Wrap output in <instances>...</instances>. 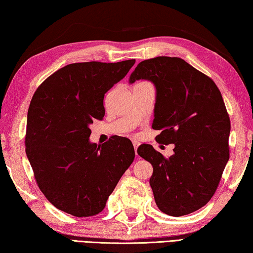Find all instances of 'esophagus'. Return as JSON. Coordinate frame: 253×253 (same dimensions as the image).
<instances>
[{
  "label": "esophagus",
  "mask_w": 253,
  "mask_h": 253,
  "mask_svg": "<svg viewBox=\"0 0 253 253\" xmlns=\"http://www.w3.org/2000/svg\"><path fill=\"white\" fill-rule=\"evenodd\" d=\"M139 142L138 141H133V147H134V151H135V156H138V154H136V149H138L139 147Z\"/></svg>",
  "instance_id": "1"
}]
</instances>
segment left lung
Masks as SVG:
<instances>
[{
	"instance_id": "8db88e82",
	"label": "left lung",
	"mask_w": 253,
	"mask_h": 253,
	"mask_svg": "<svg viewBox=\"0 0 253 253\" xmlns=\"http://www.w3.org/2000/svg\"><path fill=\"white\" fill-rule=\"evenodd\" d=\"M156 86L152 129L157 142L173 144L169 158L150 144L138 155L154 167L150 186L158 209L171 216L195 212L216 192L230 158V118L213 80L178 57L143 60L129 82Z\"/></svg>"
}]
</instances>
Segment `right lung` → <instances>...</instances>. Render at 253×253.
<instances>
[{
	"label": "right lung",
	"mask_w": 253,
	"mask_h": 253,
	"mask_svg": "<svg viewBox=\"0 0 253 253\" xmlns=\"http://www.w3.org/2000/svg\"><path fill=\"white\" fill-rule=\"evenodd\" d=\"M135 60L69 64L41 83L28 110L26 154L37 184L58 210L77 217L101 213L134 160L129 139L89 142L94 119L105 114L107 90Z\"/></svg>",
	"instance_id": "add662e5"
}]
</instances>
